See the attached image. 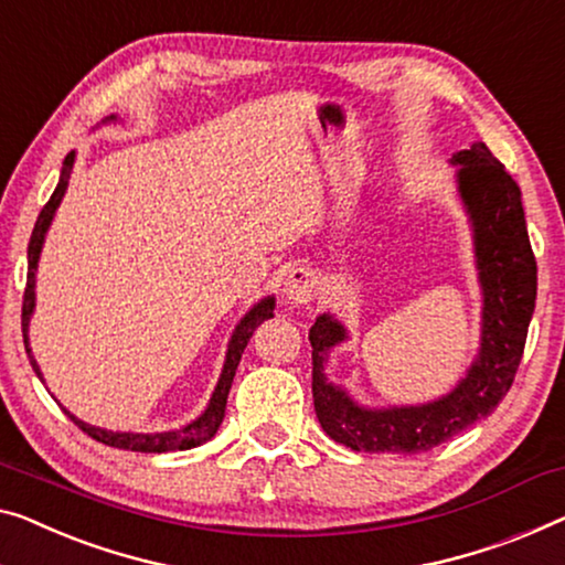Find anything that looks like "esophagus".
I'll list each match as a JSON object with an SVG mask.
<instances>
[{
    "mask_svg": "<svg viewBox=\"0 0 565 565\" xmlns=\"http://www.w3.org/2000/svg\"><path fill=\"white\" fill-rule=\"evenodd\" d=\"M319 279L309 266H294L289 268L284 279V297L289 305H307L317 297Z\"/></svg>",
    "mask_w": 565,
    "mask_h": 565,
    "instance_id": "1",
    "label": "esophagus"
}]
</instances>
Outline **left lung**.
I'll list each match as a JSON object with an SVG mask.
<instances>
[{
  "instance_id": "8db88e82",
  "label": "left lung",
  "mask_w": 565,
  "mask_h": 565,
  "mask_svg": "<svg viewBox=\"0 0 565 565\" xmlns=\"http://www.w3.org/2000/svg\"><path fill=\"white\" fill-rule=\"evenodd\" d=\"M465 200L482 284V344L457 388L424 406L365 408L327 381L324 363L348 330L332 315H319L309 330L311 395L322 428L355 451L420 454L490 416L508 395L523 360L527 324L535 309L537 266L530 248L520 188L487 145L475 141L451 157Z\"/></svg>"
}]
</instances>
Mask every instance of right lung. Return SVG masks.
Instances as JSON below:
<instances>
[{"label":"right lung","instance_id":"add662e5","mask_svg":"<svg viewBox=\"0 0 565 565\" xmlns=\"http://www.w3.org/2000/svg\"><path fill=\"white\" fill-rule=\"evenodd\" d=\"M114 119H116V116H108L106 121H114ZM73 162H75V151H71V154L65 157L63 172H61V182H57L55 192L45 202V207L40 210L35 231H32L30 246H28V286H24V297H22V337H24V350H28L30 365L38 373L40 381H42L40 365L35 363V358H32V350H30V342H28L30 317H32V309H35V271H38V260H40L42 243H45V233L50 228V223H53L55 210H57V205H61V200H63L65 190H67V180H71ZM274 307H276L274 297L260 299L258 305H254V309H250L248 315L241 319L238 327H235V332H233L231 342H228V352H225V365H223L221 381H217L215 391H213V398H210L205 414L192 420V424L177 428V431L129 434V431H106V428L90 426V424H86V420L75 418L71 411H65V414L71 416L73 424L78 426L83 434H88L90 439H96V441L106 444V446H114V449L162 454V451H184V449H192V446H200V444L210 441L215 436L217 428H221V424H223L225 403H228V393H231V385H233V377H235V367H238V363H241L243 350H246V344L250 340V334L256 332V327L264 322V319L274 317Z\"/></svg>","mask_w":565,"mask_h":565}]
</instances>
